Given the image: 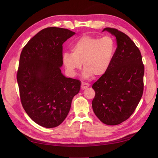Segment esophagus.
Here are the masks:
<instances>
[{
	"label": "esophagus",
	"instance_id": "1",
	"mask_svg": "<svg viewBox=\"0 0 158 158\" xmlns=\"http://www.w3.org/2000/svg\"><path fill=\"white\" fill-rule=\"evenodd\" d=\"M89 86V84L86 83V82H82V84H81V88H82V89H86V88H88Z\"/></svg>",
	"mask_w": 158,
	"mask_h": 158
}]
</instances>
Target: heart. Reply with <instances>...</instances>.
<instances>
[{
	"label": "heart",
	"mask_w": 158,
	"mask_h": 158,
	"mask_svg": "<svg viewBox=\"0 0 158 158\" xmlns=\"http://www.w3.org/2000/svg\"><path fill=\"white\" fill-rule=\"evenodd\" d=\"M72 52L62 54V61L66 72L75 76L82 66L85 68L82 76L88 79L93 75L102 76L109 69L112 62L115 47L110 37L101 39L83 36L75 41L71 47Z\"/></svg>",
	"instance_id": "obj_1"
}]
</instances>
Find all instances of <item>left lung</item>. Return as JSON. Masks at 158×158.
I'll return each instance as SVG.
<instances>
[{"label":"left lung","mask_w":158,"mask_h":158,"mask_svg":"<svg viewBox=\"0 0 158 158\" xmlns=\"http://www.w3.org/2000/svg\"><path fill=\"white\" fill-rule=\"evenodd\" d=\"M104 31L116 38L117 48L109 69L92 86V108L102 122L115 126L131 117L142 97L144 66L139 50L127 35L114 28Z\"/></svg>","instance_id":"left-lung-1"}]
</instances>
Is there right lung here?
Segmentation results:
<instances>
[{
    "instance_id": "1",
    "label": "right lung",
    "mask_w": 158,
    "mask_h": 158,
    "mask_svg": "<svg viewBox=\"0 0 158 158\" xmlns=\"http://www.w3.org/2000/svg\"><path fill=\"white\" fill-rule=\"evenodd\" d=\"M75 34L67 29H44L20 54L16 78L22 106L33 121L46 128L64 121L81 88L79 80L66 77L61 70L62 45Z\"/></svg>"
}]
</instances>
